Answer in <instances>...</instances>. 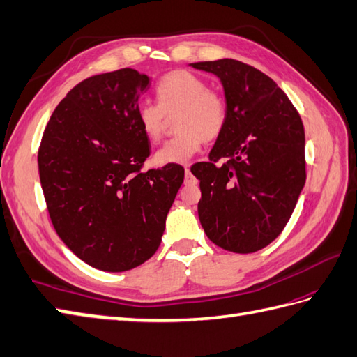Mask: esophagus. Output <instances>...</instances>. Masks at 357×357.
<instances>
[{
    "instance_id": "esophagus-1",
    "label": "esophagus",
    "mask_w": 357,
    "mask_h": 357,
    "mask_svg": "<svg viewBox=\"0 0 357 357\" xmlns=\"http://www.w3.org/2000/svg\"><path fill=\"white\" fill-rule=\"evenodd\" d=\"M185 181L186 183H195V177L192 176V172H190V169H189V167H186L185 168Z\"/></svg>"
}]
</instances>
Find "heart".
Returning <instances> with one entry per match:
<instances>
[{
    "label": "heart",
    "instance_id": "b5f03b06",
    "mask_svg": "<svg viewBox=\"0 0 357 357\" xmlns=\"http://www.w3.org/2000/svg\"><path fill=\"white\" fill-rule=\"evenodd\" d=\"M155 102L137 107V123L151 142L162 137L168 118L176 119L178 136L169 139L154 154L158 165H181L202 149L203 139L218 136L227 119V104L220 92L207 88L199 75L180 69L165 75L155 88Z\"/></svg>",
    "mask_w": 357,
    "mask_h": 357
}]
</instances>
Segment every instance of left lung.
Listing matches in <instances>:
<instances>
[{
	"instance_id": "left-lung-1",
	"label": "left lung",
	"mask_w": 357,
	"mask_h": 357,
	"mask_svg": "<svg viewBox=\"0 0 357 357\" xmlns=\"http://www.w3.org/2000/svg\"><path fill=\"white\" fill-rule=\"evenodd\" d=\"M190 66L220 78L227 104L208 162L190 168L202 189L199 222L218 247L255 253L283 231L306 181L301 118L275 82L253 66L233 59Z\"/></svg>"
}]
</instances>
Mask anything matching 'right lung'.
<instances>
[{
	"label": "right lung",
	"mask_w": 357,
	"mask_h": 357,
	"mask_svg": "<svg viewBox=\"0 0 357 357\" xmlns=\"http://www.w3.org/2000/svg\"><path fill=\"white\" fill-rule=\"evenodd\" d=\"M150 77L136 69L93 75L68 92L51 115L39 177L51 222L73 253L107 273L128 271L159 248L185 169L142 172L150 139L137 123Z\"/></svg>",
	"instance_id": "right-lung-1"
}]
</instances>
